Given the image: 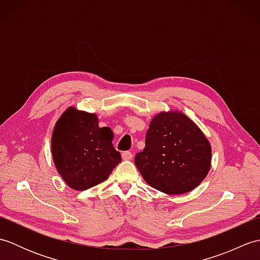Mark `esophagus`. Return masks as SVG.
Wrapping results in <instances>:
<instances>
[{
	"mask_svg": "<svg viewBox=\"0 0 260 260\" xmlns=\"http://www.w3.org/2000/svg\"><path fill=\"white\" fill-rule=\"evenodd\" d=\"M121 157H123L124 161H129V159L133 158V154H132L131 152H123L121 153Z\"/></svg>",
	"mask_w": 260,
	"mask_h": 260,
	"instance_id": "34e87169",
	"label": "esophagus"
}]
</instances>
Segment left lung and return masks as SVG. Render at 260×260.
Wrapping results in <instances>:
<instances>
[{
	"instance_id": "obj_1",
	"label": "left lung",
	"mask_w": 260,
	"mask_h": 260,
	"mask_svg": "<svg viewBox=\"0 0 260 260\" xmlns=\"http://www.w3.org/2000/svg\"><path fill=\"white\" fill-rule=\"evenodd\" d=\"M211 145L182 110L159 112L146 132L135 164L148 185L165 194H183L201 183L211 168Z\"/></svg>"
}]
</instances>
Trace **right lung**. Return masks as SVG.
Listing matches in <instances>:
<instances>
[{"mask_svg": "<svg viewBox=\"0 0 260 260\" xmlns=\"http://www.w3.org/2000/svg\"><path fill=\"white\" fill-rule=\"evenodd\" d=\"M95 113L70 106L52 132L51 154L58 173L69 187L90 189L108 179L121 156L113 146L109 127H99Z\"/></svg>", "mask_w": 260, "mask_h": 260, "instance_id": "add662e5", "label": "right lung"}]
</instances>
